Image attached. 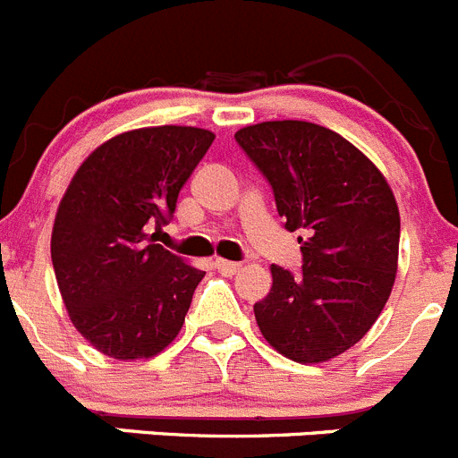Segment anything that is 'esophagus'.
<instances>
[{
    "label": "esophagus",
    "instance_id": "obj_1",
    "mask_svg": "<svg viewBox=\"0 0 458 458\" xmlns=\"http://www.w3.org/2000/svg\"><path fill=\"white\" fill-rule=\"evenodd\" d=\"M216 270L220 275H236L238 270H242L241 263H233V261H225V259H216Z\"/></svg>",
    "mask_w": 458,
    "mask_h": 458
}]
</instances>
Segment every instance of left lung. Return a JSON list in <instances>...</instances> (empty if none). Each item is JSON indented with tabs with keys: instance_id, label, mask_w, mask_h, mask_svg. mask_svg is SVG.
<instances>
[{
	"instance_id": "left-lung-1",
	"label": "left lung",
	"mask_w": 458,
	"mask_h": 458,
	"mask_svg": "<svg viewBox=\"0 0 458 458\" xmlns=\"http://www.w3.org/2000/svg\"><path fill=\"white\" fill-rule=\"evenodd\" d=\"M236 142L275 192L288 232L300 229L301 270L272 266L254 304L279 354L322 363L368 334L395 284L400 211L375 163L331 129L276 120L241 129Z\"/></svg>"
}]
</instances>
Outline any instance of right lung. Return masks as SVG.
<instances>
[{"label":"right lung","instance_id":"add662e5","mask_svg":"<svg viewBox=\"0 0 458 458\" xmlns=\"http://www.w3.org/2000/svg\"><path fill=\"white\" fill-rule=\"evenodd\" d=\"M216 140L197 127H147L99 145L72 177L52 232V263L70 320L102 354L149 359L182 331L204 272L149 229Z\"/></svg>","mask_w":458,"mask_h":458}]
</instances>
